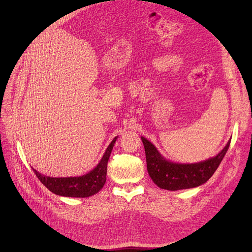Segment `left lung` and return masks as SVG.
Segmentation results:
<instances>
[{"instance_id": "1", "label": "left lung", "mask_w": 252, "mask_h": 252, "mask_svg": "<svg viewBox=\"0 0 252 252\" xmlns=\"http://www.w3.org/2000/svg\"><path fill=\"white\" fill-rule=\"evenodd\" d=\"M141 140L151 178L159 189L167 190L192 189L205 184L218 169L230 145L229 139L218 156L206 160L196 163H176L165 159L147 138L141 136Z\"/></svg>"}]
</instances>
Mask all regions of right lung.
<instances>
[{"mask_svg":"<svg viewBox=\"0 0 252 252\" xmlns=\"http://www.w3.org/2000/svg\"><path fill=\"white\" fill-rule=\"evenodd\" d=\"M118 136L105 150L98 164L90 172L75 177H50L32 168L40 182L55 194L65 197H89L97 193L106 182V167Z\"/></svg>","mask_w":252,"mask_h":252,"instance_id":"obj_1","label":"right lung"}]
</instances>
